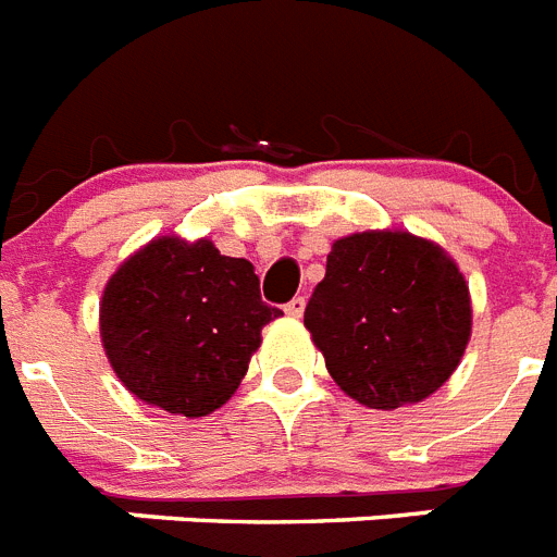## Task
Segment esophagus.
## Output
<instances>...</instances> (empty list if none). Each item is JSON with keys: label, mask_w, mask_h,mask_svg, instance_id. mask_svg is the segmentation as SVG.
Wrapping results in <instances>:
<instances>
[{"label": "esophagus", "mask_w": 557, "mask_h": 557, "mask_svg": "<svg viewBox=\"0 0 557 557\" xmlns=\"http://www.w3.org/2000/svg\"><path fill=\"white\" fill-rule=\"evenodd\" d=\"M305 307H307L305 296H296L293 301H287V305H284V312H287L289 319H301V315H305Z\"/></svg>", "instance_id": "obj_1"}]
</instances>
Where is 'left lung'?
I'll use <instances>...</instances> for the list:
<instances>
[{
    "label": "left lung",
    "mask_w": 557,
    "mask_h": 557,
    "mask_svg": "<svg viewBox=\"0 0 557 557\" xmlns=\"http://www.w3.org/2000/svg\"><path fill=\"white\" fill-rule=\"evenodd\" d=\"M344 393L372 410L424 401L470 342V287L438 245L370 230L338 238L305 310Z\"/></svg>",
    "instance_id": "1"
}]
</instances>
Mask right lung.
Wrapping results in <instances>:
<instances>
[{
    "instance_id": "add662e5",
    "label": "right lung",
    "mask_w": 557,
    "mask_h": 557,
    "mask_svg": "<svg viewBox=\"0 0 557 557\" xmlns=\"http://www.w3.org/2000/svg\"><path fill=\"white\" fill-rule=\"evenodd\" d=\"M282 310L261 301L247 259L213 242L164 236L113 273L102 296V344L136 398L176 416L219 410L245 379L261 327Z\"/></svg>"
}]
</instances>
